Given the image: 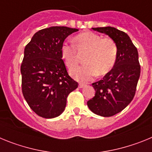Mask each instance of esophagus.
<instances>
[{"mask_svg": "<svg viewBox=\"0 0 152 152\" xmlns=\"http://www.w3.org/2000/svg\"><path fill=\"white\" fill-rule=\"evenodd\" d=\"M78 87H79V88H84V87H85V84H79Z\"/></svg>", "mask_w": 152, "mask_h": 152, "instance_id": "34e87169", "label": "esophagus"}]
</instances>
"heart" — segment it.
Wrapping results in <instances>:
<instances>
[{"mask_svg":"<svg viewBox=\"0 0 152 152\" xmlns=\"http://www.w3.org/2000/svg\"><path fill=\"white\" fill-rule=\"evenodd\" d=\"M73 45L63 42L61 56L68 68L76 66L79 61L78 54L86 52L84 65L72 68L70 74L74 78L87 81L98 73L103 75L108 73L116 64L117 46L110 38H101L100 35L92 32H84L75 36Z\"/></svg>","mask_w":152,"mask_h":152,"instance_id":"1","label":"heart"}]
</instances>
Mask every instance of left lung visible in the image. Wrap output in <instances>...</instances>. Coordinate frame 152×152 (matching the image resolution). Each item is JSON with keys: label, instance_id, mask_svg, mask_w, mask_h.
I'll list each match as a JSON object with an SVG mask.
<instances>
[{"label": "left lung", "instance_id": "8db88e82", "mask_svg": "<svg viewBox=\"0 0 152 152\" xmlns=\"http://www.w3.org/2000/svg\"><path fill=\"white\" fill-rule=\"evenodd\" d=\"M92 29L110 36L117 46L116 64L103 80L93 83L95 96L88 101L94 113L109 117L124 110L135 96L141 71L139 53L123 31L111 26Z\"/></svg>", "mask_w": 152, "mask_h": 152}]
</instances>
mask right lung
I'll list each match as a JSON object with an SVG mask.
<instances>
[{
	"label": "right lung",
	"mask_w": 152,
	"mask_h": 152,
	"mask_svg": "<svg viewBox=\"0 0 152 152\" xmlns=\"http://www.w3.org/2000/svg\"><path fill=\"white\" fill-rule=\"evenodd\" d=\"M77 31L66 26L41 29L25 47L20 68L23 94L29 107L41 117L52 119L61 115L68 94L77 88L61 56L64 39Z\"/></svg>",
	"instance_id": "1"
}]
</instances>
